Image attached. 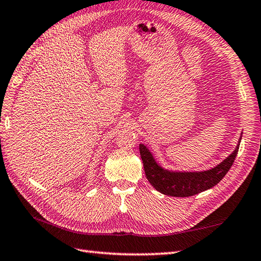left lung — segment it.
<instances>
[{"instance_id": "1", "label": "left lung", "mask_w": 261, "mask_h": 261, "mask_svg": "<svg viewBox=\"0 0 261 261\" xmlns=\"http://www.w3.org/2000/svg\"><path fill=\"white\" fill-rule=\"evenodd\" d=\"M240 141L241 140H239V144ZM238 149L239 145L227 160H224L221 164L212 170L198 173H175L162 169L156 164L149 150L143 144L140 145L144 171H145L148 182L161 193L178 196V198L192 196L217 185L231 169L238 154Z\"/></svg>"}]
</instances>
